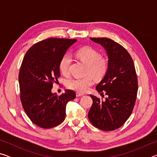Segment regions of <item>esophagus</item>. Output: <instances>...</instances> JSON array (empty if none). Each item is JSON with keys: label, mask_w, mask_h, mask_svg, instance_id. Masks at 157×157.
<instances>
[{"label": "esophagus", "mask_w": 157, "mask_h": 157, "mask_svg": "<svg viewBox=\"0 0 157 157\" xmlns=\"http://www.w3.org/2000/svg\"><path fill=\"white\" fill-rule=\"evenodd\" d=\"M84 94H82V93H79V92H76V96L77 97H80L82 96V95H84Z\"/></svg>", "instance_id": "obj_1"}]
</instances>
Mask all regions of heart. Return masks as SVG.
<instances>
[{
  "instance_id": "1",
  "label": "heart",
  "mask_w": 157,
  "mask_h": 157,
  "mask_svg": "<svg viewBox=\"0 0 157 157\" xmlns=\"http://www.w3.org/2000/svg\"><path fill=\"white\" fill-rule=\"evenodd\" d=\"M76 57L86 65V76L82 78H71L66 79V85L68 89L79 93L88 91L94 83V79L100 80L104 78L107 73L109 64L105 57L100 56V52L89 46L80 48L75 52ZM71 63V57L65 54L61 58L59 63V68L63 75L69 73V68Z\"/></svg>"
}]
</instances>
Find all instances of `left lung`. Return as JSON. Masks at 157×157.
<instances>
[{"mask_svg": "<svg viewBox=\"0 0 157 157\" xmlns=\"http://www.w3.org/2000/svg\"><path fill=\"white\" fill-rule=\"evenodd\" d=\"M90 39L105 48L109 68L96 86L97 91L107 98L102 100L90 95L93 104L88 117L97 128L113 131L123 125L134 107L138 91L136 69L131 55L121 44L105 37Z\"/></svg>", "mask_w": 157, "mask_h": 157, "instance_id": "left-lung-1", "label": "left lung"}]
</instances>
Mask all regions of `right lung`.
<instances>
[{"instance_id": "1", "label": "right lung", "mask_w": 157, "mask_h": 157, "mask_svg": "<svg viewBox=\"0 0 157 157\" xmlns=\"http://www.w3.org/2000/svg\"><path fill=\"white\" fill-rule=\"evenodd\" d=\"M76 41L48 38L34 44L23 59L18 75L21 104L31 121L41 128L62 123L66 105L75 98L72 90H66L60 95L52 94L51 90L60 77L61 58Z\"/></svg>"}]
</instances>
